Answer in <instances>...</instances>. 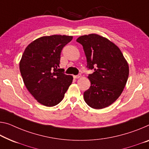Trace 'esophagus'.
<instances>
[{
	"label": "esophagus",
	"instance_id": "obj_1",
	"mask_svg": "<svg viewBox=\"0 0 149 149\" xmlns=\"http://www.w3.org/2000/svg\"><path fill=\"white\" fill-rule=\"evenodd\" d=\"M81 77V74H79L78 75H75V76H74V79H79Z\"/></svg>",
	"mask_w": 149,
	"mask_h": 149
}]
</instances>
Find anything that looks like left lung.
Wrapping results in <instances>:
<instances>
[{
	"label": "left lung",
	"instance_id": "left-lung-1",
	"mask_svg": "<svg viewBox=\"0 0 149 149\" xmlns=\"http://www.w3.org/2000/svg\"><path fill=\"white\" fill-rule=\"evenodd\" d=\"M82 45L91 86L84 93V99L91 108L101 109L120 97L129 77V65L117 46L102 36L91 34L77 39Z\"/></svg>",
	"mask_w": 149,
	"mask_h": 149
}]
</instances>
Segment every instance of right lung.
Masks as SVG:
<instances>
[{
    "label": "right lung",
    "mask_w": 149,
    "mask_h": 149,
    "mask_svg": "<svg viewBox=\"0 0 149 149\" xmlns=\"http://www.w3.org/2000/svg\"><path fill=\"white\" fill-rule=\"evenodd\" d=\"M72 39V36H42L27 46L22 56L19 68L25 86L46 107L58 104L72 82V76L59 68L62 50Z\"/></svg>",
    "instance_id": "add662e5"
}]
</instances>
